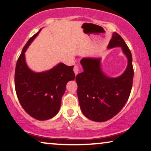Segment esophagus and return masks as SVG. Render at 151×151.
Returning <instances> with one entry per match:
<instances>
[{
	"instance_id": "esophagus-1",
	"label": "esophagus",
	"mask_w": 151,
	"mask_h": 151,
	"mask_svg": "<svg viewBox=\"0 0 151 151\" xmlns=\"http://www.w3.org/2000/svg\"><path fill=\"white\" fill-rule=\"evenodd\" d=\"M73 70H74V74H75V75L77 76V74H78V73H79V68L77 65H75V66L74 67Z\"/></svg>"
}]
</instances>
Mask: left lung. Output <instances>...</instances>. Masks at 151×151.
<instances>
[{
	"instance_id": "left-lung-1",
	"label": "left lung",
	"mask_w": 151,
	"mask_h": 151,
	"mask_svg": "<svg viewBox=\"0 0 151 151\" xmlns=\"http://www.w3.org/2000/svg\"><path fill=\"white\" fill-rule=\"evenodd\" d=\"M117 47L128 60L126 70L119 77H109L103 73L100 58H83L80 62L83 72L76 77L78 99L82 113L91 121L104 122L113 118L130 95L134 77L132 53L121 36L114 33L107 47Z\"/></svg>"
}]
</instances>
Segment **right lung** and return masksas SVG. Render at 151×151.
<instances>
[{"instance_id": "add662e5", "label": "right lung", "mask_w": 151, "mask_h": 151, "mask_svg": "<svg viewBox=\"0 0 151 151\" xmlns=\"http://www.w3.org/2000/svg\"><path fill=\"white\" fill-rule=\"evenodd\" d=\"M39 32L30 37L22 49L15 69L14 84L21 105L30 116L39 120L50 119L58 114L66 84L74 80L73 66L62 63L42 72L32 71L25 60V52Z\"/></svg>"}]
</instances>
